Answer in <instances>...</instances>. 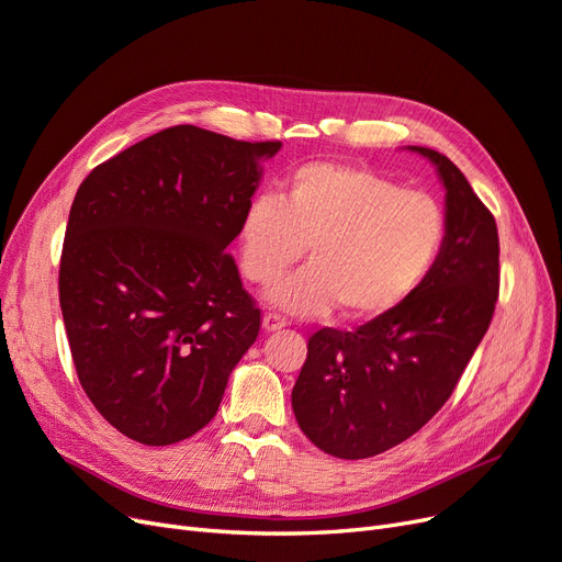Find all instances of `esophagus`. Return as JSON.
I'll return each mask as SVG.
<instances>
[{"instance_id":"1","label":"esophagus","mask_w":562,"mask_h":562,"mask_svg":"<svg viewBox=\"0 0 562 562\" xmlns=\"http://www.w3.org/2000/svg\"><path fill=\"white\" fill-rule=\"evenodd\" d=\"M261 326H263L266 334H273V330H280V328L286 326V319L278 313H266L263 319H261Z\"/></svg>"}]
</instances>
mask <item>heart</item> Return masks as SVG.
Wrapping results in <instances>:
<instances>
[{"label": "heart", "instance_id": "obj_1", "mask_svg": "<svg viewBox=\"0 0 562 562\" xmlns=\"http://www.w3.org/2000/svg\"><path fill=\"white\" fill-rule=\"evenodd\" d=\"M442 205L368 169L317 161L286 178L282 196L245 205L238 259L247 280L276 282L310 245V263L268 289V303L313 317L340 305L349 319H375L405 303L445 245Z\"/></svg>", "mask_w": 562, "mask_h": 562}]
</instances>
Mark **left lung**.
<instances>
[{"instance_id":"obj_1","label":"left lung","mask_w":562,"mask_h":562,"mask_svg":"<svg viewBox=\"0 0 562 562\" xmlns=\"http://www.w3.org/2000/svg\"><path fill=\"white\" fill-rule=\"evenodd\" d=\"M426 157L445 187V245L405 303L357 330L322 328L292 391L310 442L336 459H370L428 424L488 330L501 286V243L488 207L451 159Z\"/></svg>"}]
</instances>
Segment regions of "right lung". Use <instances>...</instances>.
Returning <instances> with one entry per match:
<instances>
[{
  "instance_id": "1",
  "label": "right lung",
  "mask_w": 562,
  "mask_h": 562,
  "mask_svg": "<svg viewBox=\"0 0 562 562\" xmlns=\"http://www.w3.org/2000/svg\"><path fill=\"white\" fill-rule=\"evenodd\" d=\"M194 124L143 138L78 187L59 305L78 380L111 426L164 447L222 403L261 315L226 255L268 157Z\"/></svg>"
}]
</instances>
